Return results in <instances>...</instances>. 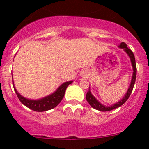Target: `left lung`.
Masks as SVG:
<instances>
[{"instance_id": "left-lung-1", "label": "left lung", "mask_w": 149, "mask_h": 149, "mask_svg": "<svg viewBox=\"0 0 149 149\" xmlns=\"http://www.w3.org/2000/svg\"><path fill=\"white\" fill-rule=\"evenodd\" d=\"M119 48L124 49V51H125L126 53H127V54L128 55L129 57H130V59H131V65H132L133 71H134L131 84H130V86H129V88L128 89H127V93H126V94L125 95V96H124L123 98H122L119 102H117V103L114 104L109 107L101 104L99 101H98V100L96 99L94 96L93 95V94L91 93L90 89H89L86 95V101H88V103L90 104V106L92 107H93V108L95 109V110H99V111H102V112L110 111V110H114V109L117 108V107H119L122 106V104H124L125 103V101L127 100V98H129V96L131 95V93H132L133 88H134V84H135V81H136V61H135V57H134V53H133L132 51H131V49H129V48H127V45H126L125 42L121 43V44L119 45Z\"/></svg>"}]
</instances>
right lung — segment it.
Here are the masks:
<instances>
[{
    "instance_id": "right-lung-1",
    "label": "right lung",
    "mask_w": 149,
    "mask_h": 149,
    "mask_svg": "<svg viewBox=\"0 0 149 149\" xmlns=\"http://www.w3.org/2000/svg\"><path fill=\"white\" fill-rule=\"evenodd\" d=\"M73 81H68V82L63 83L62 85L59 86V88L55 91L54 93L52 94L46 96L45 98H41V99L38 100H31L26 98L23 96L21 95L19 93H18V91L15 88L14 84H13V87L15 89V92L16 93L17 96H18V99L20 100V101L24 105H25L27 107L31 109V110H34L36 112H43L47 111V110H51V109L54 108L55 107L60 104V101L64 97L65 95V92L66 90V88L69 84H71Z\"/></svg>"
}]
</instances>
